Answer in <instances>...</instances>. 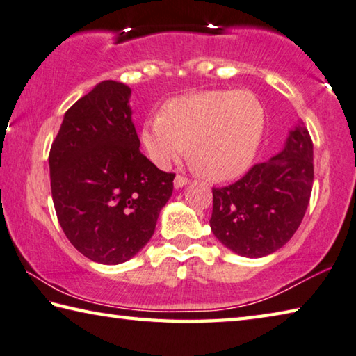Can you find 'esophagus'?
I'll list each match as a JSON object with an SVG mask.
<instances>
[{
    "mask_svg": "<svg viewBox=\"0 0 356 356\" xmlns=\"http://www.w3.org/2000/svg\"><path fill=\"white\" fill-rule=\"evenodd\" d=\"M188 183H189V179L186 178V177H183V175H177V177H175V181H173L175 188H177V189L183 188V186H186Z\"/></svg>",
    "mask_w": 356,
    "mask_h": 356,
    "instance_id": "obj_1",
    "label": "esophagus"
}]
</instances>
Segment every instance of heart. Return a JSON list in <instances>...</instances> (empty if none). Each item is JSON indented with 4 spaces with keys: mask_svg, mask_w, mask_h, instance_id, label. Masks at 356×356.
<instances>
[{
    "mask_svg": "<svg viewBox=\"0 0 356 356\" xmlns=\"http://www.w3.org/2000/svg\"><path fill=\"white\" fill-rule=\"evenodd\" d=\"M266 108L247 90H203L177 97L148 117L140 140L156 165L165 168L186 153L198 172L214 181L244 173L258 153Z\"/></svg>",
    "mask_w": 356,
    "mask_h": 356,
    "instance_id": "obj_1",
    "label": "heart"
}]
</instances>
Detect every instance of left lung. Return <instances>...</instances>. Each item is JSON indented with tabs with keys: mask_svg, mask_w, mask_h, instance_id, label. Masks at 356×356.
Listing matches in <instances>:
<instances>
[{
	"mask_svg": "<svg viewBox=\"0 0 356 356\" xmlns=\"http://www.w3.org/2000/svg\"><path fill=\"white\" fill-rule=\"evenodd\" d=\"M313 179V140L298 124L277 156L254 164L233 184L213 188L211 229L241 257L261 258L277 252L300 227Z\"/></svg>",
	"mask_w": 356,
	"mask_h": 356,
	"instance_id": "left-lung-1",
	"label": "left lung"
}]
</instances>
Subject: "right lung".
I'll use <instances>...</instances> for the list:
<instances>
[{
  "label": "right lung",
  "instance_id": "add662e5",
  "mask_svg": "<svg viewBox=\"0 0 356 356\" xmlns=\"http://www.w3.org/2000/svg\"><path fill=\"white\" fill-rule=\"evenodd\" d=\"M131 89L103 81L65 112L49 149L56 216L67 239L95 263L120 264L152 238L175 173L140 153Z\"/></svg>",
  "mask_w": 356,
  "mask_h": 356
}]
</instances>
